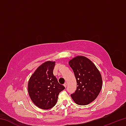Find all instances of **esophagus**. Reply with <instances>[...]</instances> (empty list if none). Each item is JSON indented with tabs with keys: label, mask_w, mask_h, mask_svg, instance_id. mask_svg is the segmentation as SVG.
Instances as JSON below:
<instances>
[{
	"label": "esophagus",
	"mask_w": 126,
	"mask_h": 126,
	"mask_svg": "<svg viewBox=\"0 0 126 126\" xmlns=\"http://www.w3.org/2000/svg\"><path fill=\"white\" fill-rule=\"evenodd\" d=\"M64 86L65 87V88H66V87H67V83H65L64 84Z\"/></svg>",
	"instance_id": "1"
}]
</instances>
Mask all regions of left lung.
Instances as JSON below:
<instances>
[{
	"instance_id": "1",
	"label": "left lung",
	"mask_w": 126,
	"mask_h": 126,
	"mask_svg": "<svg viewBox=\"0 0 126 126\" xmlns=\"http://www.w3.org/2000/svg\"><path fill=\"white\" fill-rule=\"evenodd\" d=\"M77 80V89L71 97L75 103L81 106L92 102L98 95L102 87L101 73L86 57L78 56L69 62Z\"/></svg>"
}]
</instances>
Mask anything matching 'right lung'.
I'll return each instance as SVG.
<instances>
[{
    "mask_svg": "<svg viewBox=\"0 0 126 126\" xmlns=\"http://www.w3.org/2000/svg\"><path fill=\"white\" fill-rule=\"evenodd\" d=\"M55 62H46L39 66L30 78L28 86L29 95L38 107L48 110L57 103L58 95L65 89L53 74Z\"/></svg>",
    "mask_w": 126,
    "mask_h": 126,
    "instance_id": "obj_1",
    "label": "right lung"
}]
</instances>
